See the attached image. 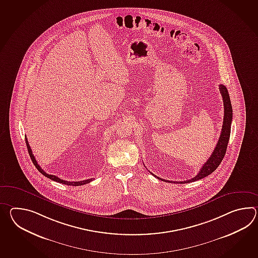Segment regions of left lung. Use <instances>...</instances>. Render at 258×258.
<instances>
[{"instance_id":"left-lung-1","label":"left lung","mask_w":258,"mask_h":258,"mask_svg":"<svg viewBox=\"0 0 258 258\" xmlns=\"http://www.w3.org/2000/svg\"><path fill=\"white\" fill-rule=\"evenodd\" d=\"M219 92L222 95L224 103L223 125H222L221 134H220V137H219V140H218V143L216 145V148L214 150L212 155L209 157V159L204 164V166H202L199 173L195 176V178H190L189 180H184V181L166 180V179L156 177L155 175L152 173V175H154L155 178H159L161 180L166 181V182L180 184L189 183V182L206 178L218 168V166L221 163V161L223 160L226 151H227L229 136H230V126H231V121H232V106H231L230 99H229V92H228L227 88L224 85H219Z\"/></svg>"}]
</instances>
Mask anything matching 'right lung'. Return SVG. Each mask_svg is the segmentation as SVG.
<instances>
[{"mask_svg": "<svg viewBox=\"0 0 258 258\" xmlns=\"http://www.w3.org/2000/svg\"><path fill=\"white\" fill-rule=\"evenodd\" d=\"M26 144H27V148H28V151H29V156H30V158H31V160L33 162V164H34V166L37 167V169L39 170V171L42 174V175H44L45 177H47L48 178H50V179H52L53 181H57L59 183H63L66 184V185H70V186H81V185H84V184L90 183L91 181L93 180V178H90V179H86V180H82V181H67V180H63L62 178H59L56 176H54V175H49V174H47L41 167H40L39 165H38V163H37V161L35 159L34 155L32 154V151H31V148H30V146H29V142H28V139L26 137Z\"/></svg>", "mask_w": 258, "mask_h": 258, "instance_id": "1", "label": "right lung"}]
</instances>
